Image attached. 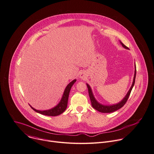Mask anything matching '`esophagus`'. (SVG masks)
I'll return each instance as SVG.
<instances>
[{"instance_id": "obj_1", "label": "esophagus", "mask_w": 154, "mask_h": 154, "mask_svg": "<svg viewBox=\"0 0 154 154\" xmlns=\"http://www.w3.org/2000/svg\"><path fill=\"white\" fill-rule=\"evenodd\" d=\"M80 78H82V79H84L85 78H86V75H85L84 73H81V75H80Z\"/></svg>"}]
</instances>
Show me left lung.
I'll return each instance as SVG.
<instances>
[{"mask_svg": "<svg viewBox=\"0 0 154 154\" xmlns=\"http://www.w3.org/2000/svg\"><path fill=\"white\" fill-rule=\"evenodd\" d=\"M121 45H122L123 47H124L125 48L128 49V47H127L125 45H124L122 42H121ZM135 67H136V65H135ZM136 69L135 68V70H134V78H133V84L131 86V88L130 89L129 91L128 92L127 94L126 95V96L125 97V98L120 102V103H119L117 104L116 105H109V106H106V105H103L100 103H99L95 99L92 90L90 88V86L89 85L87 84V86H88V92H89V97L91 99V104L92 107L95 109L96 110H97L99 112H103V113H109V112H114L117 110H118L119 109L121 108L122 106H124V105L126 103L128 99V97L130 95L131 91L134 86V82H135V78H136Z\"/></svg>", "mask_w": 154, "mask_h": 154, "instance_id": "8db88e82", "label": "left lung"}]
</instances>
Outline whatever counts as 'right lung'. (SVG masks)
Segmentation results:
<instances>
[{
  "instance_id": "1",
  "label": "right lung",
  "mask_w": 154,
  "mask_h": 154,
  "mask_svg": "<svg viewBox=\"0 0 154 154\" xmlns=\"http://www.w3.org/2000/svg\"><path fill=\"white\" fill-rule=\"evenodd\" d=\"M76 79H74L73 81H72L71 82H70L67 85V86L66 87V88L65 89L63 95L62 96V98L60 101V103L54 108L51 109L45 110V111H39V110H37L35 109H34L31 106H30L31 107V108L33 110H34L37 112H38L41 114H43V115H46V116H56L60 115V114L63 113L65 111V110L66 109V108L67 107L68 99V96H69L70 91V89H71L72 86L73 85V84L76 82Z\"/></svg>"
}]
</instances>
